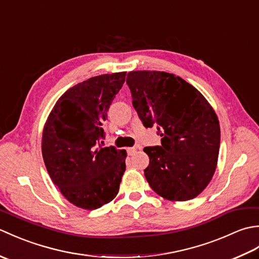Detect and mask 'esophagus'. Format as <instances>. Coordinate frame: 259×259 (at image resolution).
Segmentation results:
<instances>
[{
	"mask_svg": "<svg viewBox=\"0 0 259 259\" xmlns=\"http://www.w3.org/2000/svg\"><path fill=\"white\" fill-rule=\"evenodd\" d=\"M126 152H128L129 156H133V155H135V153L137 152V148H135V147L128 148V149H126Z\"/></svg>",
	"mask_w": 259,
	"mask_h": 259,
	"instance_id": "esophagus-1",
	"label": "esophagus"
}]
</instances>
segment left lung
<instances>
[{
    "label": "left lung",
    "mask_w": 259,
    "mask_h": 259,
    "mask_svg": "<svg viewBox=\"0 0 259 259\" xmlns=\"http://www.w3.org/2000/svg\"><path fill=\"white\" fill-rule=\"evenodd\" d=\"M134 107L146 128L157 125L161 146L146 147L145 176L164 199L186 201L201 194L217 167L221 126L207 99L180 76L131 71L126 78Z\"/></svg>",
    "instance_id": "obj_1"
}]
</instances>
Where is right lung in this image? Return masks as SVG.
Returning a JSON list of instances; mask_svg holds the SVG:
<instances>
[{
    "label": "right lung",
    "mask_w": 259,
    "mask_h": 259,
    "mask_svg": "<svg viewBox=\"0 0 259 259\" xmlns=\"http://www.w3.org/2000/svg\"><path fill=\"white\" fill-rule=\"evenodd\" d=\"M125 73L92 76L70 88L43 126L42 157L48 174L65 199L85 210L114 199L125 170L124 149L98 145Z\"/></svg>",
    "instance_id": "obj_1"
}]
</instances>
